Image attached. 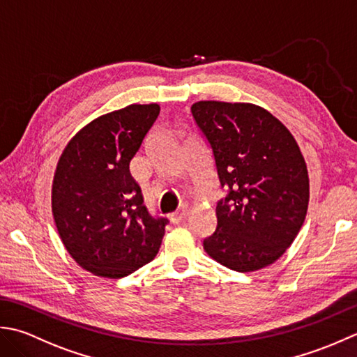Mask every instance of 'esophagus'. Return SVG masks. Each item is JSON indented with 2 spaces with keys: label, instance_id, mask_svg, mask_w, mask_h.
<instances>
[{
  "label": "esophagus",
  "instance_id": "34e87169",
  "mask_svg": "<svg viewBox=\"0 0 357 357\" xmlns=\"http://www.w3.org/2000/svg\"><path fill=\"white\" fill-rule=\"evenodd\" d=\"M188 215V206L186 205H183L181 206L178 211H176V213H172L171 215H169V219H171V222L172 223H176V225H178V223H181L185 220V217Z\"/></svg>",
  "mask_w": 357,
  "mask_h": 357
}]
</instances>
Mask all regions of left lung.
<instances>
[{
    "label": "left lung",
    "mask_w": 357,
    "mask_h": 357,
    "mask_svg": "<svg viewBox=\"0 0 357 357\" xmlns=\"http://www.w3.org/2000/svg\"><path fill=\"white\" fill-rule=\"evenodd\" d=\"M191 111L213 148L220 185L229 188L203 248L229 270L266 268L285 254L307 217L310 178L299 144L257 105L206 100Z\"/></svg>",
    "instance_id": "1"
}]
</instances>
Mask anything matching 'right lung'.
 Listing matches in <instances>:
<instances>
[{
  "mask_svg": "<svg viewBox=\"0 0 357 357\" xmlns=\"http://www.w3.org/2000/svg\"><path fill=\"white\" fill-rule=\"evenodd\" d=\"M160 114L157 103L100 115L70 138L52 181V214L70 257L98 278L120 279L149 264L166 219H152L129 163Z\"/></svg>",
  "mask_w": 357,
  "mask_h": 357,
  "instance_id": "obj_1",
  "label": "right lung"
}]
</instances>
